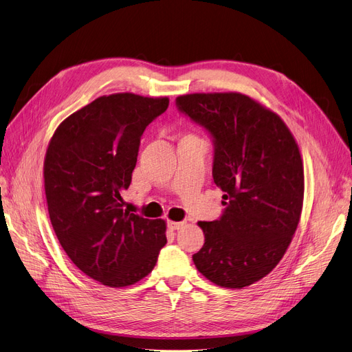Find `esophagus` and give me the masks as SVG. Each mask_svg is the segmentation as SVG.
Here are the masks:
<instances>
[{"label": "esophagus", "mask_w": 352, "mask_h": 352, "mask_svg": "<svg viewBox=\"0 0 352 352\" xmlns=\"http://www.w3.org/2000/svg\"><path fill=\"white\" fill-rule=\"evenodd\" d=\"M184 227V223H178V221H168V228L170 230H179Z\"/></svg>", "instance_id": "1"}]
</instances>
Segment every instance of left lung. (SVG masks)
Wrapping results in <instances>:
<instances>
[{"label":"left lung","instance_id":"8db88e82","mask_svg":"<svg viewBox=\"0 0 352 352\" xmlns=\"http://www.w3.org/2000/svg\"><path fill=\"white\" fill-rule=\"evenodd\" d=\"M178 108L214 137L212 177L224 192L219 219L199 221L206 243L192 255L218 287L241 289L281 261L304 202V164L278 114L241 92H195Z\"/></svg>","mask_w":352,"mask_h":352}]
</instances>
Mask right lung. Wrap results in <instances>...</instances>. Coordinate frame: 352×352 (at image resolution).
<instances>
[{
  "label": "right lung",
  "instance_id": "1",
  "mask_svg": "<svg viewBox=\"0 0 352 352\" xmlns=\"http://www.w3.org/2000/svg\"><path fill=\"white\" fill-rule=\"evenodd\" d=\"M168 97L102 96L55 129L44 158L52 228L69 260L102 285L129 287L150 274L166 244L164 219L122 210L141 135Z\"/></svg>",
  "mask_w": 352,
  "mask_h": 352
}]
</instances>
